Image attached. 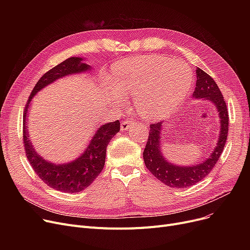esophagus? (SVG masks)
<instances>
[{
    "mask_svg": "<svg viewBox=\"0 0 250 250\" xmlns=\"http://www.w3.org/2000/svg\"><path fill=\"white\" fill-rule=\"evenodd\" d=\"M130 122H128V121H124L123 123H122V125H121V129L123 130V132H125V130H126L128 127H129V125H130Z\"/></svg>",
    "mask_w": 250,
    "mask_h": 250,
    "instance_id": "1",
    "label": "esophagus"
}]
</instances>
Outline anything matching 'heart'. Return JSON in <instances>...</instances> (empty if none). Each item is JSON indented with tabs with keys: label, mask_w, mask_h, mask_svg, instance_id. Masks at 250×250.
Returning <instances> with one entry per match:
<instances>
[{
	"label": "heart",
	"mask_w": 250,
	"mask_h": 250,
	"mask_svg": "<svg viewBox=\"0 0 250 250\" xmlns=\"http://www.w3.org/2000/svg\"><path fill=\"white\" fill-rule=\"evenodd\" d=\"M109 97L124 103V95L134 97L139 113L148 120L163 118L176 109L191 88L193 74L188 65L167 57L141 56L113 65Z\"/></svg>",
	"instance_id": "1"
}]
</instances>
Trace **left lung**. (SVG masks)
Masks as SVG:
<instances>
[{"mask_svg": "<svg viewBox=\"0 0 250 250\" xmlns=\"http://www.w3.org/2000/svg\"><path fill=\"white\" fill-rule=\"evenodd\" d=\"M195 74L196 84L192 98L209 101L215 105L220 120L219 138L217 146L208 156V158H206V160L195 165L180 166L166 160L163 156L161 130L164 122L152 124L150 125L147 145L143 152L144 162L149 171L169 188H190L204 179L212 171V169L218 162L223 150H224L228 136V110L224 97H223L218 85L214 79L202 69H196Z\"/></svg>", "mask_w": 250, "mask_h": 250, "instance_id": "8db88e82", "label": "left lung"}]
</instances>
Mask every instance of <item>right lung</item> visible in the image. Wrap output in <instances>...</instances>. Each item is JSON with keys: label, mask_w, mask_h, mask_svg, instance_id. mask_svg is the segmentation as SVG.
<instances>
[{"label": "right lung", "mask_w": 250, "mask_h": 250, "mask_svg": "<svg viewBox=\"0 0 250 250\" xmlns=\"http://www.w3.org/2000/svg\"><path fill=\"white\" fill-rule=\"evenodd\" d=\"M83 61V58L72 57L46 72L33 88L23 114V145L31 167L49 188L70 193L87 188L100 174L105 163L106 148L110 140L120 132L121 124L115 121L100 125L81 156L68 163L56 164L43 159L30 142L27 124L28 110L31 108L33 97L49 84L63 77L91 71L92 67Z\"/></svg>", "instance_id": "right-lung-1"}]
</instances>
